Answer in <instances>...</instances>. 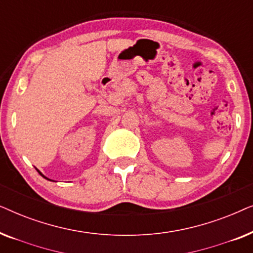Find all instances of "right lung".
<instances>
[{
    "label": "right lung",
    "instance_id": "1",
    "mask_svg": "<svg viewBox=\"0 0 253 253\" xmlns=\"http://www.w3.org/2000/svg\"><path fill=\"white\" fill-rule=\"evenodd\" d=\"M37 170H38V169H37ZM38 172H39V174H40L41 176H42V177H44V178H46V179H48V181H51V179H49V178H47V177H46V176H43L42 174H41V172H40L39 170H38Z\"/></svg>",
    "mask_w": 253,
    "mask_h": 253
}]
</instances>
